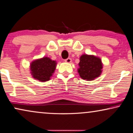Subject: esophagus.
<instances>
[{"mask_svg":"<svg viewBox=\"0 0 133 133\" xmlns=\"http://www.w3.org/2000/svg\"><path fill=\"white\" fill-rule=\"evenodd\" d=\"M65 62L66 63H71V59L70 58H66V59L65 60Z\"/></svg>","mask_w":133,"mask_h":133,"instance_id":"esophagus-1","label":"esophagus"}]
</instances>
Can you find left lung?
<instances>
[{
	"mask_svg": "<svg viewBox=\"0 0 133 133\" xmlns=\"http://www.w3.org/2000/svg\"><path fill=\"white\" fill-rule=\"evenodd\" d=\"M78 73L84 80L92 81L99 76L102 72L103 64L99 58L84 54L80 57Z\"/></svg>",
	"mask_w": 133,
	"mask_h": 133,
	"instance_id": "obj_1",
	"label": "left lung"
}]
</instances>
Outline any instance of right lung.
I'll use <instances>...</instances> for the list:
<instances>
[{
    "label": "right lung",
    "instance_id": "add662e5",
    "mask_svg": "<svg viewBox=\"0 0 133 133\" xmlns=\"http://www.w3.org/2000/svg\"><path fill=\"white\" fill-rule=\"evenodd\" d=\"M57 63L48 57H43L32 62L30 70L34 78L41 82L47 81L54 73Z\"/></svg>",
    "mask_w": 133,
    "mask_h": 133
}]
</instances>
